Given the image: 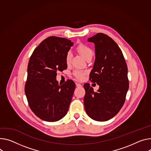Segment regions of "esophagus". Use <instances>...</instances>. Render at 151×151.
Here are the masks:
<instances>
[{
	"mask_svg": "<svg viewBox=\"0 0 151 151\" xmlns=\"http://www.w3.org/2000/svg\"><path fill=\"white\" fill-rule=\"evenodd\" d=\"M76 87H82V85H81V84H79V83H76Z\"/></svg>",
	"mask_w": 151,
	"mask_h": 151,
	"instance_id": "obj_1",
	"label": "esophagus"
}]
</instances>
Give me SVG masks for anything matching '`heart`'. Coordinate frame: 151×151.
Wrapping results in <instances>:
<instances>
[{"label": "heart", "instance_id": "heart-1", "mask_svg": "<svg viewBox=\"0 0 151 151\" xmlns=\"http://www.w3.org/2000/svg\"><path fill=\"white\" fill-rule=\"evenodd\" d=\"M77 50L80 53L81 55L84 58V59L86 60H87L89 58H92L93 55V51L88 46L85 45H80L79 46H78ZM72 52L70 51L67 52V53L66 54V56H65V61L67 64H68L70 62V61L72 60ZM73 75L77 79L83 80L86 75V72H83V71L76 70V71L74 72Z\"/></svg>", "mask_w": 151, "mask_h": 151}]
</instances>
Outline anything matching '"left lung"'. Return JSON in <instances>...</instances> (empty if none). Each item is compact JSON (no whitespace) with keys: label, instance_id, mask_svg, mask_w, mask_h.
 <instances>
[{"label":"left lung","instance_id":"left-lung-1","mask_svg":"<svg viewBox=\"0 0 151 151\" xmlns=\"http://www.w3.org/2000/svg\"><path fill=\"white\" fill-rule=\"evenodd\" d=\"M95 45V61L90 78L99 86L97 92L86 83L84 103L92 119L107 121L115 116L125 101L129 88L128 67L122 50L114 41L103 33L88 38Z\"/></svg>","mask_w":151,"mask_h":151}]
</instances>
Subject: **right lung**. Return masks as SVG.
Returning a JSON list of instances; mask_svg holds the SVG:
<instances>
[{"label":"right lung","mask_w":151,"mask_h":151,"mask_svg":"<svg viewBox=\"0 0 151 151\" xmlns=\"http://www.w3.org/2000/svg\"><path fill=\"white\" fill-rule=\"evenodd\" d=\"M73 43L70 40L49 37L35 49L28 65L24 91L32 112L46 122H57L67 114L75 84L68 80L58 85L57 72L67 67L65 56Z\"/></svg>","instance_id":"obj_1"}]
</instances>
